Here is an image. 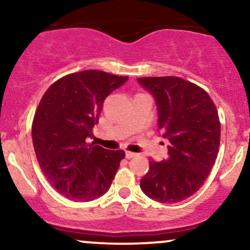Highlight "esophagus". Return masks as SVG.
I'll use <instances>...</instances> for the list:
<instances>
[{"instance_id":"34e87169","label":"esophagus","mask_w":250,"mask_h":250,"mask_svg":"<svg viewBox=\"0 0 250 250\" xmlns=\"http://www.w3.org/2000/svg\"><path fill=\"white\" fill-rule=\"evenodd\" d=\"M134 156H136V154L133 153V151H125V157H127V159H131V157Z\"/></svg>"}]
</instances>
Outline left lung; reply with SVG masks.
Masks as SVG:
<instances>
[{
	"label": "left lung",
	"instance_id": "8db88e82",
	"mask_svg": "<svg viewBox=\"0 0 250 250\" xmlns=\"http://www.w3.org/2000/svg\"><path fill=\"white\" fill-rule=\"evenodd\" d=\"M137 81L155 97L159 129L170 143L168 159L149 161L140 186L151 200L180 202L199 190L217 157L221 123L216 105L205 89L181 77Z\"/></svg>",
	"mask_w": 250,
	"mask_h": 250
}]
</instances>
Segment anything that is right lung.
<instances>
[{
	"mask_svg": "<svg viewBox=\"0 0 250 250\" xmlns=\"http://www.w3.org/2000/svg\"><path fill=\"white\" fill-rule=\"evenodd\" d=\"M128 80L101 70H83L55 81L42 96L31 135L43 174L67 199L91 201L107 193L125 159L88 137L99 122L105 97Z\"/></svg>",
	"mask_w": 250,
	"mask_h": 250,
	"instance_id": "obj_1",
	"label": "right lung"
}]
</instances>
